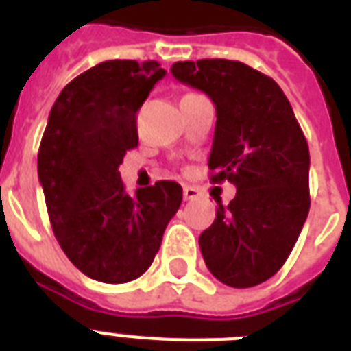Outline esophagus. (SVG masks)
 Listing matches in <instances>:
<instances>
[{
    "instance_id": "34e87169",
    "label": "esophagus",
    "mask_w": 351,
    "mask_h": 351,
    "mask_svg": "<svg viewBox=\"0 0 351 351\" xmlns=\"http://www.w3.org/2000/svg\"><path fill=\"white\" fill-rule=\"evenodd\" d=\"M197 197H198L197 187H191V186L184 187V200H195Z\"/></svg>"
}]
</instances>
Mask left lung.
<instances>
[{
	"label": "left lung",
	"mask_w": 351,
	"mask_h": 351,
	"mask_svg": "<svg viewBox=\"0 0 351 351\" xmlns=\"http://www.w3.org/2000/svg\"><path fill=\"white\" fill-rule=\"evenodd\" d=\"M178 82L217 107L211 182L237 195L200 234L206 266L231 288H251L284 266L310 211V149L277 82L233 60L176 62Z\"/></svg>",
	"instance_id": "1"
}]
</instances>
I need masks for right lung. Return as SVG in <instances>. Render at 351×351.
<instances>
[{"instance_id": "add662e5", "label": "right lung", "mask_w": 351, "mask_h": 351, "mask_svg": "<svg viewBox=\"0 0 351 351\" xmlns=\"http://www.w3.org/2000/svg\"><path fill=\"white\" fill-rule=\"evenodd\" d=\"M164 76L154 60L98 63L63 87L41 138L38 176L54 237L69 261L100 282L147 271L182 204L173 180L129 197L118 171L138 145V109Z\"/></svg>"}]
</instances>
